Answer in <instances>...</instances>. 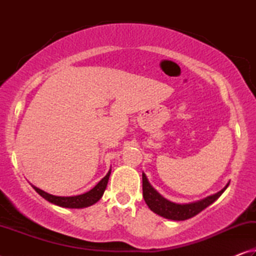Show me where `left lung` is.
Wrapping results in <instances>:
<instances>
[{"label":"left lung","instance_id":"obj_1","mask_svg":"<svg viewBox=\"0 0 256 256\" xmlns=\"http://www.w3.org/2000/svg\"><path fill=\"white\" fill-rule=\"evenodd\" d=\"M228 185L229 183L222 190H219L218 193L203 198L201 201L188 203V204H177V203L168 201L160 196L157 190L150 185L148 180H146V176L142 174V190H144V198L146 206L154 214L162 216L166 219L176 220V222L190 219L198 214H200L202 210H204L206 206L212 204L216 198L222 196L224 190L228 188Z\"/></svg>","mask_w":256,"mask_h":256}]
</instances>
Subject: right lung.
Here are the masks:
<instances>
[{"label":"right lung","mask_w":256,"mask_h":256,"mask_svg":"<svg viewBox=\"0 0 256 256\" xmlns=\"http://www.w3.org/2000/svg\"><path fill=\"white\" fill-rule=\"evenodd\" d=\"M110 170L107 172V175L104 177V178L99 182V183L94 186L92 190H90L89 192H86L84 194H81V196H52L50 193L44 192V190L40 188H34H34L40 196L44 198L45 200H47L50 203H54L56 206H63V208H71V209H81V208H86V206H92L94 203H96L97 201L100 200V198L102 196V194L106 190L108 180H110Z\"/></svg>","instance_id":"add662e5"}]
</instances>
